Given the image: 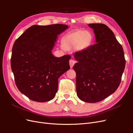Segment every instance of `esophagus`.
I'll list each match as a JSON object with an SVG mask.
<instances>
[{
  "label": "esophagus",
  "instance_id": "34e87169",
  "mask_svg": "<svg viewBox=\"0 0 133 133\" xmlns=\"http://www.w3.org/2000/svg\"><path fill=\"white\" fill-rule=\"evenodd\" d=\"M75 61L74 60L70 59L69 60V64H70V66L71 68H73V66H74V65L75 64Z\"/></svg>",
  "mask_w": 133,
  "mask_h": 133
}]
</instances>
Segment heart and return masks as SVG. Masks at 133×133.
<instances>
[{
    "instance_id": "heart-1",
    "label": "heart",
    "mask_w": 133,
    "mask_h": 133,
    "mask_svg": "<svg viewBox=\"0 0 133 133\" xmlns=\"http://www.w3.org/2000/svg\"><path fill=\"white\" fill-rule=\"evenodd\" d=\"M92 41V35L89 31L77 30L66 35L63 39V46L66 50L74 48L82 50L89 47Z\"/></svg>"
}]
</instances>
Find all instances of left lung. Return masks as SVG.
<instances>
[{
    "label": "left lung",
    "mask_w": 133,
    "mask_h": 133,
    "mask_svg": "<svg viewBox=\"0 0 133 133\" xmlns=\"http://www.w3.org/2000/svg\"><path fill=\"white\" fill-rule=\"evenodd\" d=\"M96 43L76 52L73 66L77 95L87 103L100 102L119 87L125 66L123 48L112 30L104 24H88Z\"/></svg>",
    "instance_id": "8db88e82"
}]
</instances>
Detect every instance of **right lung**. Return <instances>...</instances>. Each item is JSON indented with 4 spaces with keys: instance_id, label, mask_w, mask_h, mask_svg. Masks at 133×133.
Listing matches in <instances>:
<instances>
[{
    "instance_id": "right-lung-1",
    "label": "right lung",
    "mask_w": 133,
    "mask_h": 133,
    "mask_svg": "<svg viewBox=\"0 0 133 133\" xmlns=\"http://www.w3.org/2000/svg\"><path fill=\"white\" fill-rule=\"evenodd\" d=\"M64 24L28 28L15 41L10 60L16 85L31 100L45 102L58 91V79L70 69L69 55L51 54L57 37L68 28Z\"/></svg>"
}]
</instances>
